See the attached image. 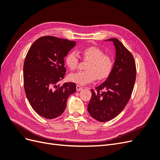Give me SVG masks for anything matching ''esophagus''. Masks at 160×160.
<instances>
[{
  "instance_id": "esophagus-1",
  "label": "esophagus",
  "mask_w": 160,
  "mask_h": 160,
  "mask_svg": "<svg viewBox=\"0 0 160 160\" xmlns=\"http://www.w3.org/2000/svg\"><path fill=\"white\" fill-rule=\"evenodd\" d=\"M76 89H77V91H81L82 89H83V87H81V86L79 85H77Z\"/></svg>"
}]
</instances>
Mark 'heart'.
Here are the masks:
<instances>
[{"mask_svg":"<svg viewBox=\"0 0 160 160\" xmlns=\"http://www.w3.org/2000/svg\"><path fill=\"white\" fill-rule=\"evenodd\" d=\"M82 55L85 61H89L85 68L87 71L70 74V81L84 85L93 82L96 78L98 80H103L110 75L113 67V59L111 56L104 54V51L99 47H87L82 51ZM79 61V56L75 51L69 52L66 56V65L71 70L77 68Z\"/></svg>","mask_w":160,"mask_h":160,"instance_id":"obj_1","label":"heart"}]
</instances>
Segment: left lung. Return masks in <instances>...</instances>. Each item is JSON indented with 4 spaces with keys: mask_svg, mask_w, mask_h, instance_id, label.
Wrapping results in <instances>:
<instances>
[{
    "mask_svg": "<svg viewBox=\"0 0 160 160\" xmlns=\"http://www.w3.org/2000/svg\"><path fill=\"white\" fill-rule=\"evenodd\" d=\"M116 50L115 63L110 75L95 90L88 106L89 114L101 122L115 118L126 106L132 96L136 65L133 55L117 38H111Z\"/></svg>",
    "mask_w": 160,
    "mask_h": 160,
    "instance_id": "8db88e82",
    "label": "left lung"
}]
</instances>
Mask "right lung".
<instances>
[{"instance_id": "obj_1", "label": "right lung", "mask_w": 160, "mask_h": 160, "mask_svg": "<svg viewBox=\"0 0 160 160\" xmlns=\"http://www.w3.org/2000/svg\"><path fill=\"white\" fill-rule=\"evenodd\" d=\"M75 42L44 36L34 42L23 67L24 88L32 109L42 117L54 119L66 108L69 96L76 91L74 83L57 85L64 79V58Z\"/></svg>"}]
</instances>
